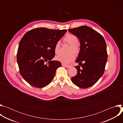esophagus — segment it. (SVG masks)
Wrapping results in <instances>:
<instances>
[{
    "mask_svg": "<svg viewBox=\"0 0 123 123\" xmlns=\"http://www.w3.org/2000/svg\"><path fill=\"white\" fill-rule=\"evenodd\" d=\"M62 66H63V67H66V68H69L70 67V65H65V64H62Z\"/></svg>",
    "mask_w": 123,
    "mask_h": 123,
    "instance_id": "esophagus-1",
    "label": "esophagus"
}]
</instances>
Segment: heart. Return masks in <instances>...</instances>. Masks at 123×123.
I'll use <instances>...</instances> for the list:
<instances>
[{"instance_id":"b5f03b06","label":"heart","mask_w":123,"mask_h":123,"mask_svg":"<svg viewBox=\"0 0 123 123\" xmlns=\"http://www.w3.org/2000/svg\"><path fill=\"white\" fill-rule=\"evenodd\" d=\"M64 42L70 45L68 49V52H71L69 54L64 55H60L56 56L55 59L57 61L64 64H68L72 62L75 59V56L72 52L75 55L79 54L80 50V44L78 43V38L75 35L71 33L67 34L64 37ZM61 44L60 41H57L55 46L54 51L56 54H59L60 52Z\"/></svg>"}]
</instances>
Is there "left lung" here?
I'll list each match as a JSON object with an SVG mask.
<instances>
[{
	"instance_id": "left-lung-1",
	"label": "left lung",
	"mask_w": 123,
	"mask_h": 123,
	"mask_svg": "<svg viewBox=\"0 0 123 123\" xmlns=\"http://www.w3.org/2000/svg\"><path fill=\"white\" fill-rule=\"evenodd\" d=\"M68 31L80 41V50L76 60L79 66H74L77 73L72 81L80 88H88L98 81L105 72L108 59L106 42L101 34L88 26L70 29Z\"/></svg>"
}]
</instances>
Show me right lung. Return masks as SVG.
Here are the masks:
<instances>
[{
  "instance_id": "right-lung-1",
  "label": "right lung",
  "mask_w": 123,
  "mask_h": 123,
  "mask_svg": "<svg viewBox=\"0 0 123 123\" xmlns=\"http://www.w3.org/2000/svg\"><path fill=\"white\" fill-rule=\"evenodd\" d=\"M67 31L41 27L24 35L17 49V62L20 74L30 85L42 88L53 79L56 69L61 66L58 61H51L55 46Z\"/></svg>"
}]
</instances>
